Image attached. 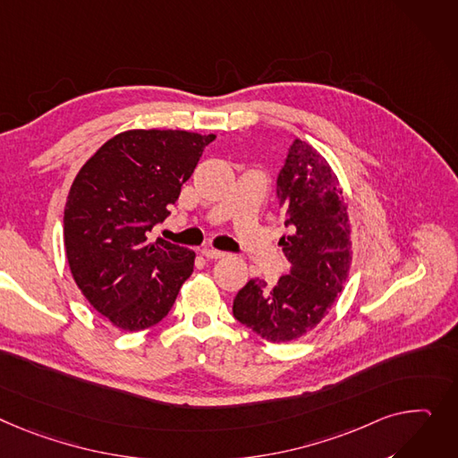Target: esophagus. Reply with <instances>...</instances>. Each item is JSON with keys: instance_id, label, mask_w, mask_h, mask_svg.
I'll list each match as a JSON object with an SVG mask.
<instances>
[{"instance_id": "1", "label": "esophagus", "mask_w": 458, "mask_h": 458, "mask_svg": "<svg viewBox=\"0 0 458 458\" xmlns=\"http://www.w3.org/2000/svg\"><path fill=\"white\" fill-rule=\"evenodd\" d=\"M208 259H221V258H225L226 254L225 252H221V250H216L213 247H204L202 250H200Z\"/></svg>"}]
</instances>
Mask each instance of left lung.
<instances>
[{"label": "left lung", "mask_w": 458, "mask_h": 458, "mask_svg": "<svg viewBox=\"0 0 458 458\" xmlns=\"http://www.w3.org/2000/svg\"><path fill=\"white\" fill-rule=\"evenodd\" d=\"M289 235L280 239L291 270L268 287L252 278L233 298V317L270 343L310 333L337 300L350 270L348 206L337 174L310 143L294 140L276 178Z\"/></svg>", "instance_id": "1"}]
</instances>
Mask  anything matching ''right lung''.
<instances>
[{"label":"right lung","instance_id":"right-lung-1","mask_svg":"<svg viewBox=\"0 0 458 458\" xmlns=\"http://www.w3.org/2000/svg\"><path fill=\"white\" fill-rule=\"evenodd\" d=\"M216 136L127 131L75 176L64 209V247L77 287L115 327L158 324L193 272L195 252L148 233L169 217L182 184Z\"/></svg>","mask_w":458,"mask_h":458}]
</instances>
